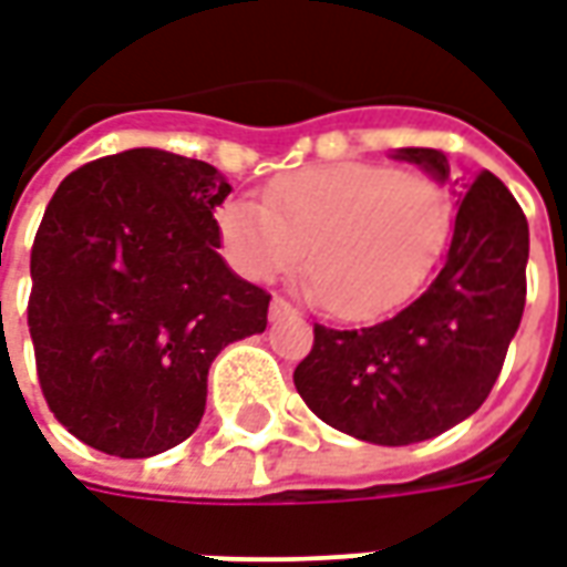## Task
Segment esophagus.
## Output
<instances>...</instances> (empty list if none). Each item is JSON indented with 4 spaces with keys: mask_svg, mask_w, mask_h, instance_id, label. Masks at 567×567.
I'll return each mask as SVG.
<instances>
[{
    "mask_svg": "<svg viewBox=\"0 0 567 567\" xmlns=\"http://www.w3.org/2000/svg\"><path fill=\"white\" fill-rule=\"evenodd\" d=\"M285 316H295V307H291V303H288L285 297H272L270 319L279 321V319H285Z\"/></svg>",
    "mask_w": 567,
    "mask_h": 567,
    "instance_id": "esophagus-1",
    "label": "esophagus"
}]
</instances>
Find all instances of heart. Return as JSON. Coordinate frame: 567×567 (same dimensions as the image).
<instances>
[{
  "mask_svg": "<svg viewBox=\"0 0 567 567\" xmlns=\"http://www.w3.org/2000/svg\"><path fill=\"white\" fill-rule=\"evenodd\" d=\"M227 255L248 279L297 267L309 246V295L343 319H370L425 282L452 230L437 178L385 163H324L267 185L264 206L218 212Z\"/></svg>",
  "mask_w": 567,
  "mask_h": 567,
  "instance_id": "heart-1",
  "label": "heart"
}]
</instances>
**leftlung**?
Segmentation results:
<instances>
[{
    "instance_id": "obj_1",
    "label": "left lung",
    "mask_w": 567,
    "mask_h": 567,
    "mask_svg": "<svg viewBox=\"0 0 567 567\" xmlns=\"http://www.w3.org/2000/svg\"><path fill=\"white\" fill-rule=\"evenodd\" d=\"M450 182L437 148H401ZM458 212L440 272L392 319L358 331L316 324L295 370L307 406L337 431L380 446L431 440L480 410L525 309L528 221L492 173L458 182Z\"/></svg>"
}]
</instances>
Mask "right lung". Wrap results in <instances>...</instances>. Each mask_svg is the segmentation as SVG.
Instances as JSON below:
<instances>
[{
	"instance_id": "obj_1",
	"label": "right lung",
	"mask_w": 567,
	"mask_h": 567,
	"mask_svg": "<svg viewBox=\"0 0 567 567\" xmlns=\"http://www.w3.org/2000/svg\"><path fill=\"white\" fill-rule=\"evenodd\" d=\"M212 163L130 148L69 173L30 255V324L56 422L105 455L148 458L197 431L224 346L267 328L270 295L224 258Z\"/></svg>"
}]
</instances>
